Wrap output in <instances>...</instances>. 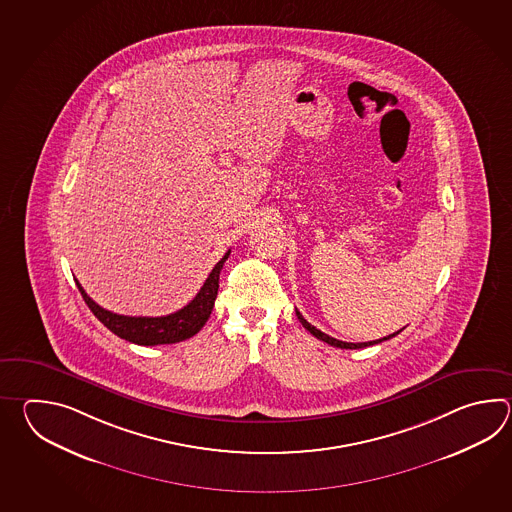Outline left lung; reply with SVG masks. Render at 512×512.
Here are the masks:
<instances>
[{
    "label": "left lung",
    "mask_w": 512,
    "mask_h": 512,
    "mask_svg": "<svg viewBox=\"0 0 512 512\" xmlns=\"http://www.w3.org/2000/svg\"><path fill=\"white\" fill-rule=\"evenodd\" d=\"M296 316H298V320L302 322V326L313 335V337L320 338L322 342H326L329 346H335V348L340 349H360V348H368V346H373V344H381L384 340H390V338L395 337V335H399L403 329H399L397 333H393V335H388V337L379 338V340H370V342H357V344H353V342H342V340H337V338L329 337L326 333H322L320 329H316L315 326H311L307 320H305L304 316L300 315V311L296 309Z\"/></svg>",
    "instance_id": "1"
}]
</instances>
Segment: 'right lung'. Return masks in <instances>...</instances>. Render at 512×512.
I'll use <instances>...</instances> for the list:
<instances>
[{
    "instance_id": "add662e5",
    "label": "right lung",
    "mask_w": 512,
    "mask_h": 512,
    "mask_svg": "<svg viewBox=\"0 0 512 512\" xmlns=\"http://www.w3.org/2000/svg\"><path fill=\"white\" fill-rule=\"evenodd\" d=\"M229 254L230 251H227V254L216 263V267L208 274L196 298L172 315L124 316L111 313L108 309L100 307L97 302H93L78 280L75 282L87 307L93 311V315L97 316L98 320L117 337L139 346L175 344V342H183L186 338L194 337L199 333V329L207 324L208 316L212 313L216 296H218L219 272L223 269V263L227 261Z\"/></svg>"
}]
</instances>
